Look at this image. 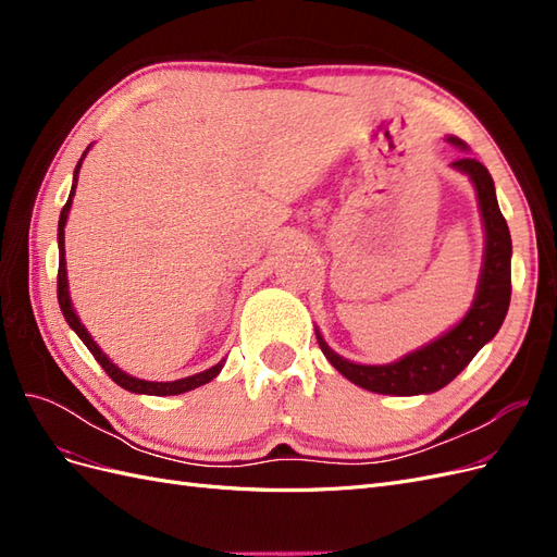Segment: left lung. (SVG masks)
Instances as JSON below:
<instances>
[{"label": "left lung", "mask_w": 557, "mask_h": 557, "mask_svg": "<svg viewBox=\"0 0 557 557\" xmlns=\"http://www.w3.org/2000/svg\"><path fill=\"white\" fill-rule=\"evenodd\" d=\"M453 146L467 150L465 141L458 137H448ZM455 170L469 174L474 183L481 215L485 225V258L483 272L479 281L476 299L469 313L446 332L440 339L423 346L416 352H409L393 364H356L336 356V352L318 336L320 350L332 362L336 372L344 374L348 381L372 391L379 395H428L442 391L462 369L471 362V358L497 334L504 323V315L509 311L511 301V234L509 225L497 205L495 183L485 166L469 158L460 156L453 162Z\"/></svg>", "instance_id": "8db88e82"}]
</instances>
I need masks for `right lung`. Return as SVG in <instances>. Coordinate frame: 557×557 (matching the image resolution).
I'll use <instances>...</instances> for the list:
<instances>
[{"instance_id": "obj_1", "label": "right lung", "mask_w": 557, "mask_h": 557, "mask_svg": "<svg viewBox=\"0 0 557 557\" xmlns=\"http://www.w3.org/2000/svg\"><path fill=\"white\" fill-rule=\"evenodd\" d=\"M90 148V146H88ZM86 148V153H88ZM83 153V156H86ZM81 162L83 158L78 160L76 164V172H74V185H72V193H70V199H66V205L62 207V213H60V223H58V246H60V267H58V301H60V309H62V315L66 323H70V327L81 336V342L88 346V350L95 356V360L102 364L104 372L111 376V381H115L121 387H125V391L129 393H139V395H181V393H188V391H195V387L209 383L211 379H215L218 374H221V369L225 364V360L218 362L215 367L207 369V372L201 374H195V376H188V379H178V381H170V383H156V381H141L137 376H129L125 374L123 369H117L104 352L102 348H99L92 336L88 334V330L81 325L78 315L74 313L72 309V299H70V290H66V269H64V223H66V215H70V207H72V197H74V190H76V181H78V170H81Z\"/></svg>"}]
</instances>
